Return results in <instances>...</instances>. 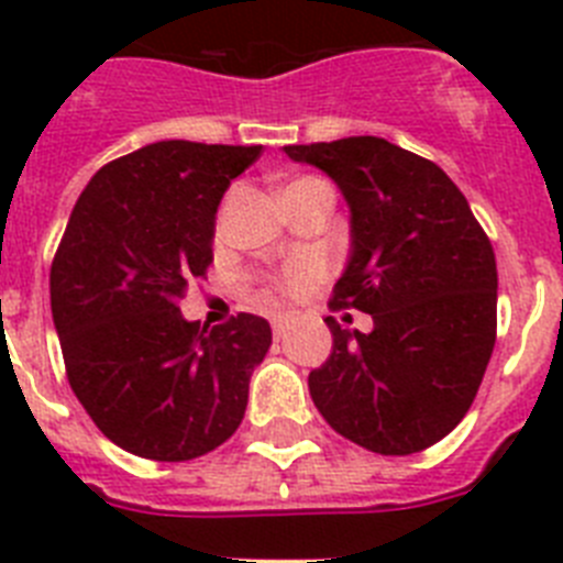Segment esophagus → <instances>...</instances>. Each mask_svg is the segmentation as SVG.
<instances>
[{
    "label": "esophagus",
    "mask_w": 563,
    "mask_h": 563,
    "mask_svg": "<svg viewBox=\"0 0 563 563\" xmlns=\"http://www.w3.org/2000/svg\"><path fill=\"white\" fill-rule=\"evenodd\" d=\"M271 327H273V335L282 338V335H285V330H287V316H273Z\"/></svg>",
    "instance_id": "obj_1"
}]
</instances>
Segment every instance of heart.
<instances>
[{
	"label": "heart",
	"instance_id": "b5f03b06",
	"mask_svg": "<svg viewBox=\"0 0 563 563\" xmlns=\"http://www.w3.org/2000/svg\"><path fill=\"white\" fill-rule=\"evenodd\" d=\"M307 180H312V177H307ZM296 183H301V180H296ZM318 273H321V267H318L316 262H301V265L287 267L282 276L273 278V287H276L278 292H285V296H298V292L305 290L312 278L318 276Z\"/></svg>",
	"mask_w": 563,
	"mask_h": 563
}]
</instances>
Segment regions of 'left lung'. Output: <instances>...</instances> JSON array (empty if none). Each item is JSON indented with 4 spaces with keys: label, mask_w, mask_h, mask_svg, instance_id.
<instances>
[{
    "label": "left lung",
    "mask_w": 563,
    "mask_h": 563,
    "mask_svg": "<svg viewBox=\"0 0 563 563\" xmlns=\"http://www.w3.org/2000/svg\"><path fill=\"white\" fill-rule=\"evenodd\" d=\"M338 183L352 211L350 265L327 316L332 355L310 395L332 429L383 456L426 451L467 415L496 343V256L465 194L437 163L383 137L285 146Z\"/></svg>",
    "instance_id": "1"
}]
</instances>
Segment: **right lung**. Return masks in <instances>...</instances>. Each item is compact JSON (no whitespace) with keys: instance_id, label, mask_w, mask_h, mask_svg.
<instances>
[{"instance_id":"right-lung-1","label":"right lung","mask_w":563,"mask_h":563,"mask_svg":"<svg viewBox=\"0 0 563 563\" xmlns=\"http://www.w3.org/2000/svg\"><path fill=\"white\" fill-rule=\"evenodd\" d=\"M262 146L161 141L107 163L69 213L49 267L67 380L101 434L143 460L186 462L239 429L265 318L206 330L180 301L213 262V220Z\"/></svg>"}]
</instances>
